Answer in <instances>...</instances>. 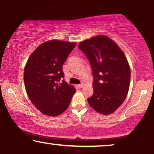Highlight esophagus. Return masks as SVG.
<instances>
[{
    "label": "esophagus",
    "instance_id": "34e87169",
    "mask_svg": "<svg viewBox=\"0 0 154 154\" xmlns=\"http://www.w3.org/2000/svg\"><path fill=\"white\" fill-rule=\"evenodd\" d=\"M83 83H82V84H79V85H77V87L78 88H83Z\"/></svg>",
    "mask_w": 154,
    "mask_h": 154
}]
</instances>
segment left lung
Segmentation results:
<instances>
[{
  "mask_svg": "<svg viewBox=\"0 0 154 154\" xmlns=\"http://www.w3.org/2000/svg\"><path fill=\"white\" fill-rule=\"evenodd\" d=\"M78 47L91 65L94 93L90 106L101 114H111L123 104L129 90L130 68L125 54L104 35L81 42Z\"/></svg>",
  "mask_w": 154,
  "mask_h": 154,
  "instance_id": "left-lung-1",
  "label": "left lung"
}]
</instances>
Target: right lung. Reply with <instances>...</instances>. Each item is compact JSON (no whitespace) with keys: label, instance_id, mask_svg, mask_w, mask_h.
<instances>
[{"label":"right lung","instance_id":"obj_1","mask_svg":"<svg viewBox=\"0 0 154 154\" xmlns=\"http://www.w3.org/2000/svg\"><path fill=\"white\" fill-rule=\"evenodd\" d=\"M75 45V42L58 40L46 41L27 60L25 89L31 102L44 115L57 116L70 104L75 89L61 80L64 77L62 65Z\"/></svg>","mask_w":154,"mask_h":154}]
</instances>
